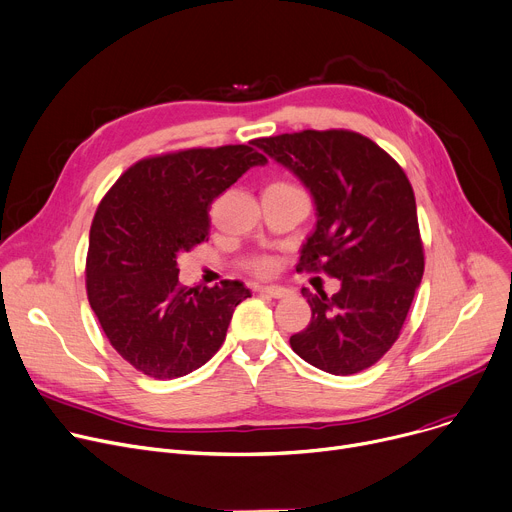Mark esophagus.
I'll use <instances>...</instances> for the list:
<instances>
[{
    "instance_id": "1",
    "label": "esophagus",
    "mask_w": 512,
    "mask_h": 512,
    "mask_svg": "<svg viewBox=\"0 0 512 512\" xmlns=\"http://www.w3.org/2000/svg\"><path fill=\"white\" fill-rule=\"evenodd\" d=\"M257 292L265 294V296H271V298H284V296L290 294V290H286L282 286H257Z\"/></svg>"
}]
</instances>
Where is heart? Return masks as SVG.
I'll list each match as a JSON object with an SVG mask.
<instances>
[{
    "instance_id": "1",
    "label": "heart",
    "mask_w": 512,
    "mask_h": 512,
    "mask_svg": "<svg viewBox=\"0 0 512 512\" xmlns=\"http://www.w3.org/2000/svg\"><path fill=\"white\" fill-rule=\"evenodd\" d=\"M274 185H290V183H274ZM251 269L255 271V274L265 276V274H269V271H271V261L269 259H257V261L251 263Z\"/></svg>"
}]
</instances>
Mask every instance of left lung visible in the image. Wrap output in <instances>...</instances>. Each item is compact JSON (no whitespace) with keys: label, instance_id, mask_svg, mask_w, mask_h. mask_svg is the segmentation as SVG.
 Segmentation results:
<instances>
[{"label":"left lung","instance_id":"8db88e82","mask_svg":"<svg viewBox=\"0 0 512 512\" xmlns=\"http://www.w3.org/2000/svg\"><path fill=\"white\" fill-rule=\"evenodd\" d=\"M255 146L315 197L317 226L296 271L342 282L333 296L302 288L313 317L290 337L292 350L337 377L370 368L397 342L424 274L410 179L381 146L350 129H304Z\"/></svg>","mask_w":512,"mask_h":512}]
</instances>
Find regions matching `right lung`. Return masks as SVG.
I'll use <instances>...</instances> for the list:
<instances>
[{"instance_id": "right-lung-1", "label": "right lung", "mask_w": 512, "mask_h": 512, "mask_svg": "<svg viewBox=\"0 0 512 512\" xmlns=\"http://www.w3.org/2000/svg\"><path fill=\"white\" fill-rule=\"evenodd\" d=\"M255 140L142 158L98 203L86 255V292L111 346L152 379H177L224 344L243 282L187 288L177 257L206 243L210 206L267 158Z\"/></svg>"}]
</instances>
